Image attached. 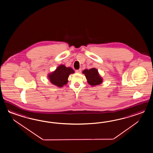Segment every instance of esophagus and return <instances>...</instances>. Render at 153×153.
<instances>
[{
    "label": "esophagus",
    "instance_id": "1",
    "mask_svg": "<svg viewBox=\"0 0 153 153\" xmlns=\"http://www.w3.org/2000/svg\"><path fill=\"white\" fill-rule=\"evenodd\" d=\"M81 69H79V70H76V73H78V74H79V73H81Z\"/></svg>",
    "mask_w": 153,
    "mask_h": 153
}]
</instances>
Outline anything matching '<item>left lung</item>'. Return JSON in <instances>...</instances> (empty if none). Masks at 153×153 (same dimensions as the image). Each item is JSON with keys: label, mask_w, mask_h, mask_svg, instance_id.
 Wrapping results in <instances>:
<instances>
[{"label": "left lung", "mask_w": 153, "mask_h": 153, "mask_svg": "<svg viewBox=\"0 0 153 153\" xmlns=\"http://www.w3.org/2000/svg\"><path fill=\"white\" fill-rule=\"evenodd\" d=\"M82 73L85 74L88 83L91 86H95L102 83V79L98 74L97 70L94 68L90 70H83Z\"/></svg>", "instance_id": "obj_1"}]
</instances>
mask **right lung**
Returning <instances> with one entry per match:
<instances>
[{"label":"right lung","mask_w":153,"mask_h":153,"mask_svg":"<svg viewBox=\"0 0 153 153\" xmlns=\"http://www.w3.org/2000/svg\"><path fill=\"white\" fill-rule=\"evenodd\" d=\"M74 72V71L71 67H66L64 65H60L54 72L49 74V79L52 84L62 88L67 83L69 75Z\"/></svg>","instance_id":"1"}]
</instances>
